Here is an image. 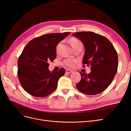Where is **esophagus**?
<instances>
[{"label":"esophagus","instance_id":"esophagus-1","mask_svg":"<svg viewBox=\"0 0 131 131\" xmlns=\"http://www.w3.org/2000/svg\"><path fill=\"white\" fill-rule=\"evenodd\" d=\"M73 71L72 70H70V69H67L66 70V73H73Z\"/></svg>","mask_w":131,"mask_h":131}]
</instances>
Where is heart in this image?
I'll return each mask as SVG.
<instances>
[{
    "label": "heart",
    "instance_id": "1",
    "mask_svg": "<svg viewBox=\"0 0 131 131\" xmlns=\"http://www.w3.org/2000/svg\"><path fill=\"white\" fill-rule=\"evenodd\" d=\"M69 42L73 49L74 48V47H77L78 46L82 45V43L81 42V41H80L79 40H78L77 39L75 38H70L69 40ZM59 46H60V43H59L56 47L57 53L58 52ZM77 62V59H72V58H68V59H66V60L64 61V62H63V64L67 67H70V68H73V67L75 65V63H76Z\"/></svg>",
    "mask_w": 131,
    "mask_h": 131
}]
</instances>
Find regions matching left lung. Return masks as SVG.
<instances>
[{"label": "left lung", "mask_w": 131, "mask_h": 131, "mask_svg": "<svg viewBox=\"0 0 131 131\" xmlns=\"http://www.w3.org/2000/svg\"><path fill=\"white\" fill-rule=\"evenodd\" d=\"M82 41L85 48L83 67L91 66L90 74L82 73L76 87L80 92L95 95L104 91L111 84L117 73V51L108 39L92 31H80L73 34Z\"/></svg>", "instance_id": "left-lung-1"}]
</instances>
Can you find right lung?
Masks as SVG:
<instances>
[{"instance_id": "add662e5", "label": "right lung", "mask_w": 131, "mask_h": 131, "mask_svg": "<svg viewBox=\"0 0 131 131\" xmlns=\"http://www.w3.org/2000/svg\"><path fill=\"white\" fill-rule=\"evenodd\" d=\"M70 32L50 33L30 40L25 47L17 63V76L24 90L34 97H45L57 89L64 68L56 72L48 69L56 58V46Z\"/></svg>"}]
</instances>
